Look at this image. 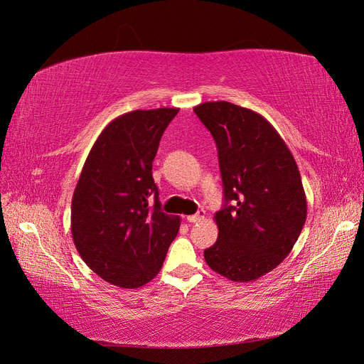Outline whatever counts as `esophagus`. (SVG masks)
<instances>
[{
    "mask_svg": "<svg viewBox=\"0 0 364 364\" xmlns=\"http://www.w3.org/2000/svg\"><path fill=\"white\" fill-rule=\"evenodd\" d=\"M205 217H206V213L202 209V211H199L197 214H193V215L186 217V220H188L190 223H199V222H203Z\"/></svg>",
    "mask_w": 364,
    "mask_h": 364,
    "instance_id": "obj_1",
    "label": "esophagus"
}]
</instances>
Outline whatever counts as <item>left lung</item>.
I'll return each mask as SVG.
<instances>
[{
    "label": "left lung",
    "mask_w": 364,
    "mask_h": 364,
    "mask_svg": "<svg viewBox=\"0 0 364 364\" xmlns=\"http://www.w3.org/2000/svg\"><path fill=\"white\" fill-rule=\"evenodd\" d=\"M218 151L225 205L215 213V243L205 249L222 277L255 281L279 266L306 218L301 173L287 144L269 121L229 102L194 107Z\"/></svg>",
    "instance_id": "8db88e82"
}]
</instances>
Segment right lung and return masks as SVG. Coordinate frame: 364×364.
<instances>
[{"instance_id":"right-lung-1","label":"right lung","mask_w":364,"mask_h":364,"mask_svg":"<svg viewBox=\"0 0 364 364\" xmlns=\"http://www.w3.org/2000/svg\"><path fill=\"white\" fill-rule=\"evenodd\" d=\"M178 112L138 109L111 121L94 142L74 190V245L87 267L121 289H139L155 278L179 232L181 218L161 211L151 176L164 130Z\"/></svg>"}]
</instances>
